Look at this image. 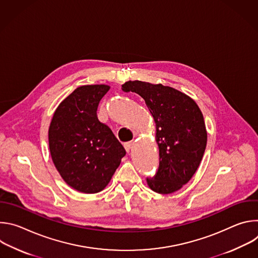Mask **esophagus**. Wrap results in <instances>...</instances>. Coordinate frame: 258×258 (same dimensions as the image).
<instances>
[{"label": "esophagus", "instance_id": "1", "mask_svg": "<svg viewBox=\"0 0 258 258\" xmlns=\"http://www.w3.org/2000/svg\"><path fill=\"white\" fill-rule=\"evenodd\" d=\"M123 146H124V148H125L126 152L128 153V152L132 150V148H133L134 142H133V141H131V142H126V143H124V144H123Z\"/></svg>", "mask_w": 258, "mask_h": 258}]
</instances>
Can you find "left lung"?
<instances>
[{
  "label": "left lung",
  "instance_id": "left-lung-1",
  "mask_svg": "<svg viewBox=\"0 0 258 258\" xmlns=\"http://www.w3.org/2000/svg\"><path fill=\"white\" fill-rule=\"evenodd\" d=\"M123 92L140 95L153 116L159 167L147 178L149 188L158 194L178 191L192 178L202 160L207 132L197 103L185 93L161 84L125 82Z\"/></svg>",
  "mask_w": 258,
  "mask_h": 258
}]
</instances>
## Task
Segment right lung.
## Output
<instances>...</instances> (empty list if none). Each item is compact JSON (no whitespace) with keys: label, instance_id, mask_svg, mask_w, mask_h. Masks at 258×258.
<instances>
[{"label":"right lung","instance_id":"add662e5","mask_svg":"<svg viewBox=\"0 0 258 258\" xmlns=\"http://www.w3.org/2000/svg\"><path fill=\"white\" fill-rule=\"evenodd\" d=\"M107 85L81 86L56 108L49 127L53 163L68 186L85 194L105 189L125 155L112 131L99 121Z\"/></svg>","mask_w":258,"mask_h":258}]
</instances>
